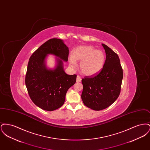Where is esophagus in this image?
Segmentation results:
<instances>
[{"label":"esophagus","instance_id":"1","mask_svg":"<svg viewBox=\"0 0 150 150\" xmlns=\"http://www.w3.org/2000/svg\"><path fill=\"white\" fill-rule=\"evenodd\" d=\"M81 78H80V76H79V75L77 76V78H76V82H81Z\"/></svg>","mask_w":150,"mask_h":150}]
</instances>
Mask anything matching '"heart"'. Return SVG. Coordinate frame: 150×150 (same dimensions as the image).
<instances>
[{
  "mask_svg": "<svg viewBox=\"0 0 150 150\" xmlns=\"http://www.w3.org/2000/svg\"><path fill=\"white\" fill-rule=\"evenodd\" d=\"M105 54L102 50H97L91 45H83L76 48L69 56V62L72 67L80 61L79 69L87 76H92L100 72L105 63Z\"/></svg>",
  "mask_w": 150,
  "mask_h": 150,
  "instance_id": "b5f03b06",
  "label": "heart"
}]
</instances>
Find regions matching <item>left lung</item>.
<instances>
[{"instance_id":"1","label":"left lung","mask_w":150,"mask_h":150,"mask_svg":"<svg viewBox=\"0 0 150 150\" xmlns=\"http://www.w3.org/2000/svg\"><path fill=\"white\" fill-rule=\"evenodd\" d=\"M102 45L106 54L103 69L99 74L81 80L83 102L86 107L96 111L106 108L117 100L123 78L118 55L106 45Z\"/></svg>"}]
</instances>
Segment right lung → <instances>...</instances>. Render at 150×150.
I'll list each match as a JSON object with an SVG mask.
<instances>
[{
	"label": "right lung",
	"mask_w": 150,
	"mask_h": 150,
	"mask_svg": "<svg viewBox=\"0 0 150 150\" xmlns=\"http://www.w3.org/2000/svg\"><path fill=\"white\" fill-rule=\"evenodd\" d=\"M69 52L62 40L53 38L42 44L29 59L25 84L31 100L44 110L51 111L61 107L68 89L76 82V75H67L64 69V61H67ZM48 54L57 57L53 69L46 66Z\"/></svg>",
	"instance_id": "right-lung-1"
}]
</instances>
